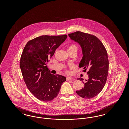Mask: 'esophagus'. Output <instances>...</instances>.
Wrapping results in <instances>:
<instances>
[{
    "mask_svg": "<svg viewBox=\"0 0 129 129\" xmlns=\"http://www.w3.org/2000/svg\"><path fill=\"white\" fill-rule=\"evenodd\" d=\"M66 79H67V80H72V79H73V78L71 77H67L66 78Z\"/></svg>",
    "mask_w": 129,
    "mask_h": 129,
    "instance_id": "obj_1",
    "label": "esophagus"
}]
</instances>
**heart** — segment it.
<instances>
[{
  "instance_id": "1",
  "label": "heart",
  "mask_w": 129,
  "mask_h": 129,
  "mask_svg": "<svg viewBox=\"0 0 129 129\" xmlns=\"http://www.w3.org/2000/svg\"><path fill=\"white\" fill-rule=\"evenodd\" d=\"M74 50L77 51V47L75 44H71L68 46V51H72V50Z\"/></svg>"
}]
</instances>
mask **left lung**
I'll list each match as a JSON object with an SVG mask.
<instances>
[{"label":"left lung","instance_id":"obj_1","mask_svg":"<svg viewBox=\"0 0 129 129\" xmlns=\"http://www.w3.org/2000/svg\"><path fill=\"white\" fill-rule=\"evenodd\" d=\"M71 39L79 43L82 50L83 57L79 67L84 72L88 71V78L84 87L76 93L82 98H92L101 92L106 82L109 69V61L106 50L97 37L81 31L68 34ZM83 81V78H78Z\"/></svg>","mask_w":129,"mask_h":129}]
</instances>
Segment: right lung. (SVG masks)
I'll list each match as a JSON object with an SVG mask.
<instances>
[{
    "mask_svg": "<svg viewBox=\"0 0 129 129\" xmlns=\"http://www.w3.org/2000/svg\"><path fill=\"white\" fill-rule=\"evenodd\" d=\"M67 35H43L26 44L20 58L23 77L30 92L38 100L51 101L57 96L66 77L50 73L46 64Z\"/></svg>",
    "mask_w": 129,
    "mask_h": 129,
    "instance_id": "1",
    "label": "right lung"
}]
</instances>
